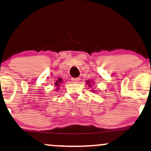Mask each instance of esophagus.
<instances>
[{
    "label": "esophagus",
    "instance_id": "1",
    "mask_svg": "<svg viewBox=\"0 0 151 151\" xmlns=\"http://www.w3.org/2000/svg\"><path fill=\"white\" fill-rule=\"evenodd\" d=\"M80 80V78H72V81H73V83H79Z\"/></svg>",
    "mask_w": 151,
    "mask_h": 151
}]
</instances>
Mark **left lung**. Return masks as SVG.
<instances>
[{"instance_id": "left-lung-1", "label": "left lung", "mask_w": 151, "mask_h": 151, "mask_svg": "<svg viewBox=\"0 0 151 151\" xmlns=\"http://www.w3.org/2000/svg\"><path fill=\"white\" fill-rule=\"evenodd\" d=\"M86 84H87V85L89 86V87L91 88V87H92L93 85H94V83H93V80H87V81H86ZM91 91H92V92H94V93H96V91H95L94 90V88H92V89H91Z\"/></svg>"}]
</instances>
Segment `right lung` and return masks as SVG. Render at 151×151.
<instances>
[{
  "label": "right lung",
  "instance_id": "obj_1",
  "mask_svg": "<svg viewBox=\"0 0 151 151\" xmlns=\"http://www.w3.org/2000/svg\"><path fill=\"white\" fill-rule=\"evenodd\" d=\"M62 84H63V80L61 78H58V80H56V82H55L54 85L55 88V91H58L60 89V87H61Z\"/></svg>",
  "mask_w": 151,
  "mask_h": 151
}]
</instances>
